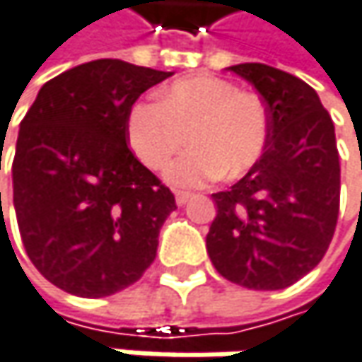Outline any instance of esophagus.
<instances>
[{
	"label": "esophagus",
	"instance_id": "1",
	"mask_svg": "<svg viewBox=\"0 0 362 362\" xmlns=\"http://www.w3.org/2000/svg\"><path fill=\"white\" fill-rule=\"evenodd\" d=\"M192 192H175V199H177V204L179 206H185L189 199H192Z\"/></svg>",
	"mask_w": 362,
	"mask_h": 362
}]
</instances>
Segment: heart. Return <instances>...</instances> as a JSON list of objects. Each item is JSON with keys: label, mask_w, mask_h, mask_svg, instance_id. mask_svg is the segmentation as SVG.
I'll list each match as a JSON object with an SVG mask.
<instances>
[{"label": "heart", "mask_w": 362, "mask_h": 362, "mask_svg": "<svg viewBox=\"0 0 362 362\" xmlns=\"http://www.w3.org/2000/svg\"><path fill=\"white\" fill-rule=\"evenodd\" d=\"M268 136L264 100L214 76L177 80L158 103H136L127 115V140L146 167L165 168L185 142L192 144L167 170L168 181L181 187L243 175L262 158Z\"/></svg>", "instance_id": "obj_1"}]
</instances>
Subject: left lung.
<instances>
[{"instance_id": "obj_1", "label": "left lung", "mask_w": 362, "mask_h": 362, "mask_svg": "<svg viewBox=\"0 0 362 362\" xmlns=\"http://www.w3.org/2000/svg\"><path fill=\"white\" fill-rule=\"evenodd\" d=\"M262 94L270 136L262 158L230 189L212 194L208 255L226 280L280 291L313 270L340 210V156L329 113L300 78L264 64L230 65Z\"/></svg>"}]
</instances>
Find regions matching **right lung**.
I'll list each match as a JSON object with an SVG mask.
<instances>
[{"mask_svg": "<svg viewBox=\"0 0 362 362\" xmlns=\"http://www.w3.org/2000/svg\"><path fill=\"white\" fill-rule=\"evenodd\" d=\"M168 76L121 59L88 62L49 80L20 123L12 163L20 237L35 268L65 293L115 295L156 257L177 204L127 148V115Z\"/></svg>", "mask_w": 362, "mask_h": 362, "instance_id": "add662e5", "label": "right lung"}]
</instances>
